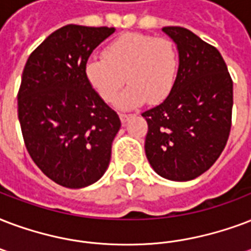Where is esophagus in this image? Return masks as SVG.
Segmentation results:
<instances>
[{
	"label": "esophagus",
	"instance_id": "obj_1",
	"mask_svg": "<svg viewBox=\"0 0 251 251\" xmlns=\"http://www.w3.org/2000/svg\"><path fill=\"white\" fill-rule=\"evenodd\" d=\"M130 117H133V114H126V113H121V114H120V118H121L122 124H125Z\"/></svg>",
	"mask_w": 251,
	"mask_h": 251
}]
</instances>
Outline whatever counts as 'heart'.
I'll return each instance as SVG.
<instances>
[{
    "label": "heart",
    "mask_w": 251,
    "mask_h": 251,
    "mask_svg": "<svg viewBox=\"0 0 251 251\" xmlns=\"http://www.w3.org/2000/svg\"><path fill=\"white\" fill-rule=\"evenodd\" d=\"M177 70L174 42L141 32L117 36L105 47L104 56L91 57L85 64L88 81L106 102L116 101L126 76L130 85L117 99L121 108L166 100L176 83Z\"/></svg>",
    "instance_id": "obj_1"
}]
</instances>
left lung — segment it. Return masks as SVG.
Wrapping results in <instances>:
<instances>
[{
  "mask_svg": "<svg viewBox=\"0 0 251 251\" xmlns=\"http://www.w3.org/2000/svg\"><path fill=\"white\" fill-rule=\"evenodd\" d=\"M179 51L176 83L168 97L142 113L145 151L160 176L192 180L209 170L232 127L233 80L219 50L179 26L162 28Z\"/></svg>",
  "mask_w": 251,
  "mask_h": 251,
  "instance_id": "left-lung-1",
  "label": "left lung"
}]
</instances>
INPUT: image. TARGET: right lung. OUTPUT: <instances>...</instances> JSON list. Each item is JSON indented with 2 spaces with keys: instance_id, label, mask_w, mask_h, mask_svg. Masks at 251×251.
Instances as JSON below:
<instances>
[{
  "instance_id": "obj_1",
  "label": "right lung",
  "mask_w": 251,
  "mask_h": 251,
  "mask_svg": "<svg viewBox=\"0 0 251 251\" xmlns=\"http://www.w3.org/2000/svg\"><path fill=\"white\" fill-rule=\"evenodd\" d=\"M114 27L67 25L28 56L18 91L25 146L51 180L83 188L100 179L110 162L121 121L92 88L85 64Z\"/></svg>"
}]
</instances>
